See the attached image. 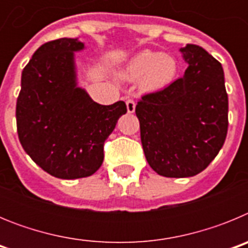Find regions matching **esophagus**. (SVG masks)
Returning a JSON list of instances; mask_svg holds the SVG:
<instances>
[{"label": "esophagus", "mask_w": 248, "mask_h": 248, "mask_svg": "<svg viewBox=\"0 0 248 248\" xmlns=\"http://www.w3.org/2000/svg\"><path fill=\"white\" fill-rule=\"evenodd\" d=\"M126 109H128V113H134L135 110V102L134 99H126Z\"/></svg>", "instance_id": "34e87169"}]
</instances>
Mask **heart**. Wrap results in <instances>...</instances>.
<instances>
[{
	"label": "heart",
	"instance_id": "b5f03b06",
	"mask_svg": "<svg viewBox=\"0 0 248 248\" xmlns=\"http://www.w3.org/2000/svg\"><path fill=\"white\" fill-rule=\"evenodd\" d=\"M179 63L175 57L163 52L144 49L129 61L124 76L130 80L140 79L146 92H159L168 88L176 79Z\"/></svg>",
	"mask_w": 248,
	"mask_h": 248
}]
</instances>
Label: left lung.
<instances>
[{"label": "left lung", "mask_w": 248, "mask_h": 248, "mask_svg": "<svg viewBox=\"0 0 248 248\" xmlns=\"http://www.w3.org/2000/svg\"><path fill=\"white\" fill-rule=\"evenodd\" d=\"M180 50L189 63L184 77L143 95L135 108L146 160L166 177H189L205 170L222 148L229 126L221 63L200 46Z\"/></svg>", "instance_id": "1"}]
</instances>
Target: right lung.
<instances>
[{
    "instance_id": "right-lung-1",
    "label": "right lung",
    "mask_w": 248,
    "mask_h": 248,
    "mask_svg": "<svg viewBox=\"0 0 248 248\" xmlns=\"http://www.w3.org/2000/svg\"><path fill=\"white\" fill-rule=\"evenodd\" d=\"M84 45L59 38L42 45L22 71L17 133L22 148L59 179L93 175L104 159V141L126 113L125 103L94 102L77 87L74 52Z\"/></svg>"
}]
</instances>
